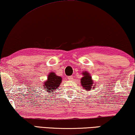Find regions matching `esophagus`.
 I'll list each match as a JSON object with an SVG mask.
<instances>
[{"mask_svg": "<svg viewBox=\"0 0 135 135\" xmlns=\"http://www.w3.org/2000/svg\"><path fill=\"white\" fill-rule=\"evenodd\" d=\"M73 79V76H69V77H68V79L70 80H71Z\"/></svg>", "mask_w": 135, "mask_h": 135, "instance_id": "obj_1", "label": "esophagus"}]
</instances>
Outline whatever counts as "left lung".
<instances>
[{
  "mask_svg": "<svg viewBox=\"0 0 135 135\" xmlns=\"http://www.w3.org/2000/svg\"><path fill=\"white\" fill-rule=\"evenodd\" d=\"M82 75L83 77L80 79V84L82 87L85 90V91H90L91 88L94 89L96 83L94 82V81L90 74L87 71H85L82 73Z\"/></svg>",
  "mask_w": 135,
  "mask_h": 135,
  "instance_id": "obj_1",
  "label": "left lung"
}]
</instances>
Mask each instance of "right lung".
I'll return each mask as SVG.
<instances>
[{
    "mask_svg": "<svg viewBox=\"0 0 135 135\" xmlns=\"http://www.w3.org/2000/svg\"><path fill=\"white\" fill-rule=\"evenodd\" d=\"M62 82V78L56 75L55 72H50L48 74L47 79L44 82L43 85L45 88V91L48 93H53L56 91Z\"/></svg>",
    "mask_w": 135,
    "mask_h": 135,
    "instance_id": "add662e5",
    "label": "right lung"
}]
</instances>
